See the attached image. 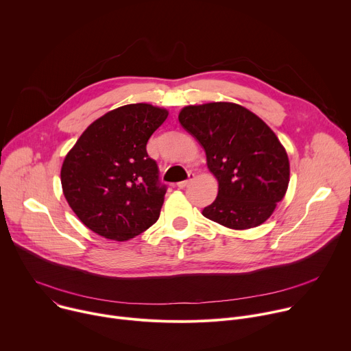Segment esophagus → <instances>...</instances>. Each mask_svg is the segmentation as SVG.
Returning <instances> with one entry per match:
<instances>
[{
  "instance_id": "esophagus-1",
  "label": "esophagus",
  "mask_w": 351,
  "mask_h": 351,
  "mask_svg": "<svg viewBox=\"0 0 351 351\" xmlns=\"http://www.w3.org/2000/svg\"><path fill=\"white\" fill-rule=\"evenodd\" d=\"M193 179H194V173H193V172H189V178H187L186 180L178 182V183H176V186H178L179 189H183V187H186V186H187V184H189V183H190Z\"/></svg>"
}]
</instances>
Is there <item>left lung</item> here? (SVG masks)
Here are the masks:
<instances>
[{"label":"left lung","mask_w":351,"mask_h":351,"mask_svg":"<svg viewBox=\"0 0 351 351\" xmlns=\"http://www.w3.org/2000/svg\"><path fill=\"white\" fill-rule=\"evenodd\" d=\"M180 125L203 145L218 180L215 202L203 215L230 229L264 223L289 184L286 149L269 126L233 103L184 107Z\"/></svg>","instance_id":"1"}]
</instances>
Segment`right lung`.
<instances>
[{
    "label": "right lung",
    "mask_w": 351,
    "mask_h": 351,
    "mask_svg": "<svg viewBox=\"0 0 351 351\" xmlns=\"http://www.w3.org/2000/svg\"><path fill=\"white\" fill-rule=\"evenodd\" d=\"M167 117L149 104L119 107L94 121L65 157L64 195L94 233L125 241L160 218L167 186L145 147Z\"/></svg>",
    "instance_id": "add662e5"
}]
</instances>
